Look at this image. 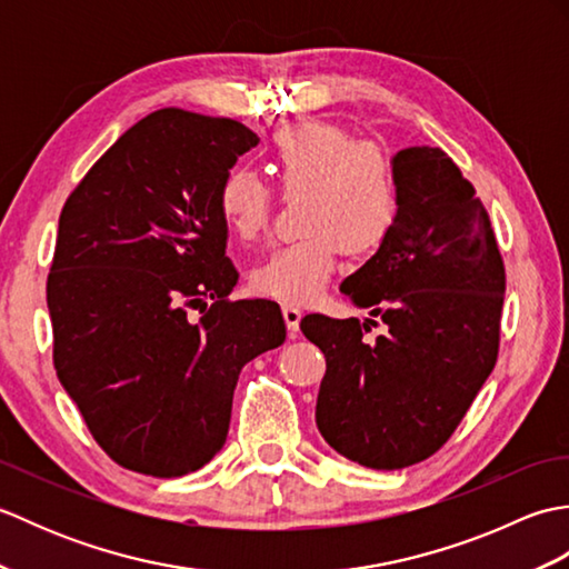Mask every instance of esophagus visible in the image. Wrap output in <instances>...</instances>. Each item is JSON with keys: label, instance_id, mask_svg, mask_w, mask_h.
<instances>
[{"label": "esophagus", "instance_id": "34e87169", "mask_svg": "<svg viewBox=\"0 0 569 569\" xmlns=\"http://www.w3.org/2000/svg\"><path fill=\"white\" fill-rule=\"evenodd\" d=\"M281 312H283V320H286V328H288V337L296 340L298 332H300V318H303V312H300L293 306H283Z\"/></svg>", "mask_w": 569, "mask_h": 569}]
</instances>
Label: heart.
Here are the masks:
<instances>
[{"instance_id": "b5f03b06", "label": "heart", "mask_w": 569, "mask_h": 569, "mask_svg": "<svg viewBox=\"0 0 569 569\" xmlns=\"http://www.w3.org/2000/svg\"><path fill=\"white\" fill-rule=\"evenodd\" d=\"M266 163L286 198L300 200L303 237L278 247L253 266L251 288L263 298L308 306L320 296L340 259L373 253L401 217V183L391 156L373 141H355L342 127L291 124L276 131ZM217 210L229 234L249 241L271 217V190L241 168L217 188Z\"/></svg>"}]
</instances>
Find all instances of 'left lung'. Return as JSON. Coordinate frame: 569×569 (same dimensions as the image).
Segmentation results:
<instances>
[{"label": "left lung", "mask_w": 569, "mask_h": 569, "mask_svg": "<svg viewBox=\"0 0 569 569\" xmlns=\"http://www.w3.org/2000/svg\"><path fill=\"white\" fill-rule=\"evenodd\" d=\"M401 217L340 291L369 318L306 316L328 361L316 422L332 450L371 469L438 452L499 355L503 261L485 204L442 149L393 156ZM381 319L383 336L363 332Z\"/></svg>", "instance_id": "8db88e82"}]
</instances>
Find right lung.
<instances>
[{
  "label": "right lung",
  "mask_w": 569,
  "mask_h": 569,
  "mask_svg": "<svg viewBox=\"0 0 569 569\" xmlns=\"http://www.w3.org/2000/svg\"><path fill=\"white\" fill-rule=\"evenodd\" d=\"M257 143L234 119L166 107L127 129L60 212L46 286L53 365L92 438L131 471L171 479L208 465L241 367L286 340L273 300L227 298L239 273L217 188Z\"/></svg>",
  "instance_id": "right-lung-1"
}]
</instances>
